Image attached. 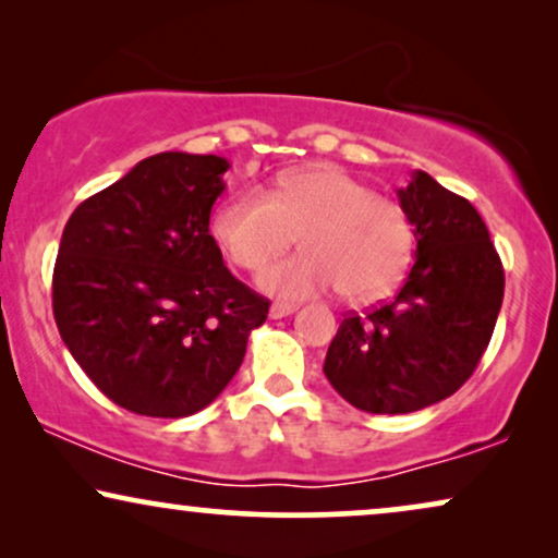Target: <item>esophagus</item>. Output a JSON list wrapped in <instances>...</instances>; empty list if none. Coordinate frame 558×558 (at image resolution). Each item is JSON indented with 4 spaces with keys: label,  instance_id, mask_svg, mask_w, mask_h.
Masks as SVG:
<instances>
[{
    "label": "esophagus",
    "instance_id": "obj_1",
    "mask_svg": "<svg viewBox=\"0 0 558 558\" xmlns=\"http://www.w3.org/2000/svg\"><path fill=\"white\" fill-rule=\"evenodd\" d=\"M292 312H296V304H289V302H274L269 307V317L271 319H281V317H289Z\"/></svg>",
    "mask_w": 558,
    "mask_h": 558
}]
</instances>
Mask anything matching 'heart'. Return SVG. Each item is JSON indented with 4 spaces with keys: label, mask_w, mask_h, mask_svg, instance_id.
<instances>
[{
    "label": "heart",
    "mask_w": 558,
    "mask_h": 558,
    "mask_svg": "<svg viewBox=\"0 0 558 558\" xmlns=\"http://www.w3.org/2000/svg\"><path fill=\"white\" fill-rule=\"evenodd\" d=\"M220 251L241 269H258L300 239V254L258 274L279 300H307L338 289L342 300L386 294L407 271L414 233L399 203L373 195L338 167L289 172L264 190L228 195L210 216Z\"/></svg>",
    "instance_id": "b5f03b06"
}]
</instances>
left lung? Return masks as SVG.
<instances>
[{
    "instance_id": "1",
    "label": "left lung",
    "mask_w": 558,
    "mask_h": 558,
    "mask_svg": "<svg viewBox=\"0 0 558 558\" xmlns=\"http://www.w3.org/2000/svg\"><path fill=\"white\" fill-rule=\"evenodd\" d=\"M416 256L393 300L348 315L325 376L368 414H411L452 396L477 368L502 304L506 274L470 201L416 170L399 190Z\"/></svg>"
}]
</instances>
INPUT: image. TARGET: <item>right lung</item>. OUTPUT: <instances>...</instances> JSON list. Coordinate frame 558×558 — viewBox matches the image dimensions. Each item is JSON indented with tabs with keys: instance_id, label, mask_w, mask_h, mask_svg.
<instances>
[{
	"instance_id": "add662e5",
	"label": "right lung",
	"mask_w": 558,
	"mask_h": 558,
	"mask_svg": "<svg viewBox=\"0 0 558 558\" xmlns=\"http://www.w3.org/2000/svg\"><path fill=\"white\" fill-rule=\"evenodd\" d=\"M228 167L162 151L65 223L52 271L60 338L98 391L134 414L180 418L216 401L269 315L208 231Z\"/></svg>"
}]
</instances>
